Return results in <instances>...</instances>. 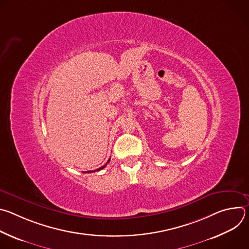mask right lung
<instances>
[{
	"mask_svg": "<svg viewBox=\"0 0 249 249\" xmlns=\"http://www.w3.org/2000/svg\"><path fill=\"white\" fill-rule=\"evenodd\" d=\"M109 160H110V159H109V160H108V161H107V162H106V164H107V163H108V162H109ZM106 164H104V165H103V166H101V167H99V168H97V169H96V170H91V171H90V170H89V171H85V172H88V173H90V172H94V171H98V170H100V169H102V168H104V167H105V166H106Z\"/></svg>",
	"mask_w": 249,
	"mask_h": 249,
	"instance_id": "1",
	"label": "right lung"
}]
</instances>
